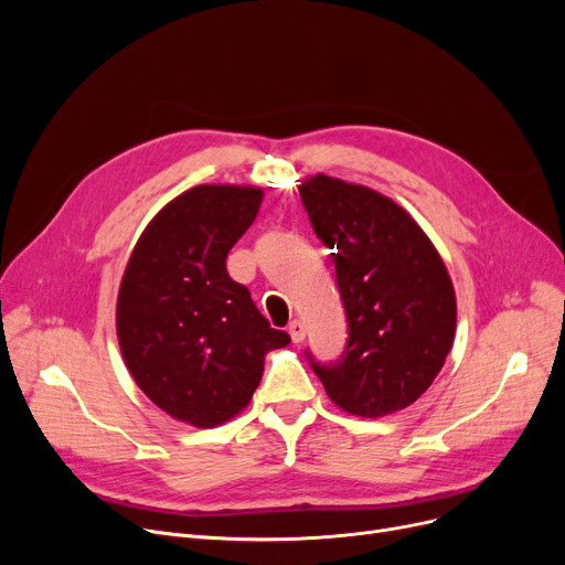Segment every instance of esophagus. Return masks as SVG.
I'll list each match as a JSON object with an SVG mask.
<instances>
[{"label":"esophagus","mask_w":565,"mask_h":565,"mask_svg":"<svg viewBox=\"0 0 565 565\" xmlns=\"http://www.w3.org/2000/svg\"><path fill=\"white\" fill-rule=\"evenodd\" d=\"M288 334L292 339V343H302L305 337H307V330H305V322L302 320H292L288 324Z\"/></svg>","instance_id":"34e87169"}]
</instances>
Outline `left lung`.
<instances>
[{
  "label": "left lung",
  "mask_w": 565,
  "mask_h": 565,
  "mask_svg": "<svg viewBox=\"0 0 565 565\" xmlns=\"http://www.w3.org/2000/svg\"><path fill=\"white\" fill-rule=\"evenodd\" d=\"M311 226L334 254L348 345L334 364L307 358L328 396L377 419L417 401L456 337V292L441 256L398 203L371 188L311 175L300 185Z\"/></svg>",
  "instance_id": "obj_1"
}]
</instances>
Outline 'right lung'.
Returning a JSON list of instances; mask_svg holds the SVG:
<instances>
[{
  "label": "right lung",
  "mask_w": 565,
  "mask_h": 565,
  "mask_svg": "<svg viewBox=\"0 0 565 565\" xmlns=\"http://www.w3.org/2000/svg\"><path fill=\"white\" fill-rule=\"evenodd\" d=\"M263 190L196 185L139 235L116 300V334L139 390L169 417L213 428L243 412L265 354L290 343L228 277L226 256Z\"/></svg>",
  "instance_id": "add662e5"
}]
</instances>
